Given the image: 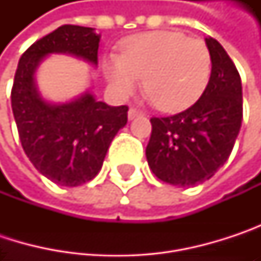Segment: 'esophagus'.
<instances>
[{"label":"esophagus","mask_w":261,"mask_h":261,"mask_svg":"<svg viewBox=\"0 0 261 261\" xmlns=\"http://www.w3.org/2000/svg\"><path fill=\"white\" fill-rule=\"evenodd\" d=\"M139 116H142V113H140V112H137L136 109H130V110H128V119H130V121L136 119V118H139Z\"/></svg>","instance_id":"1"}]
</instances>
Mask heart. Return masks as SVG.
<instances>
[{"mask_svg": "<svg viewBox=\"0 0 261 261\" xmlns=\"http://www.w3.org/2000/svg\"><path fill=\"white\" fill-rule=\"evenodd\" d=\"M104 74L119 98L131 95L143 77L146 101L175 113L204 93L212 74V56L202 40L189 39L181 31H148L125 39L121 56L106 57Z\"/></svg>", "mask_w": 261, "mask_h": 261, "instance_id": "b5f03b06", "label": "heart"}]
</instances>
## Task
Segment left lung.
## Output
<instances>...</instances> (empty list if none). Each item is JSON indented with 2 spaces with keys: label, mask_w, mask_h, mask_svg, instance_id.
<instances>
[{
  "label": "left lung",
  "mask_w": 261,
  "mask_h": 261,
  "mask_svg": "<svg viewBox=\"0 0 261 261\" xmlns=\"http://www.w3.org/2000/svg\"><path fill=\"white\" fill-rule=\"evenodd\" d=\"M212 74L201 98L187 110L151 119L146 160L162 181L190 187L205 181L228 160L242 125V81L233 60L205 37Z\"/></svg>",
  "instance_id": "8db88e82"
}]
</instances>
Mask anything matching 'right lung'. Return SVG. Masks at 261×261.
<instances>
[{"label": "right lung", "instance_id": "1", "mask_svg": "<svg viewBox=\"0 0 261 261\" xmlns=\"http://www.w3.org/2000/svg\"><path fill=\"white\" fill-rule=\"evenodd\" d=\"M99 39L95 28L59 27L27 49L15 74L12 110L22 148L34 168L59 186L75 187L96 177L113 137L127 124L128 107L98 101L90 90L65 102L48 101L36 72L51 54L96 66Z\"/></svg>", "mask_w": 261, "mask_h": 261}]
</instances>
